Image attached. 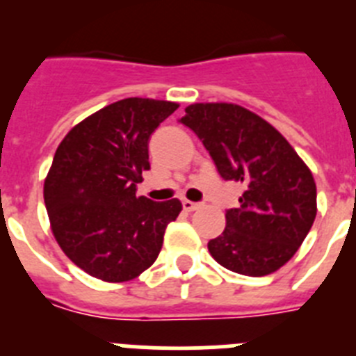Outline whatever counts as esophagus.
<instances>
[{"label":"esophagus","mask_w":356,"mask_h":356,"mask_svg":"<svg viewBox=\"0 0 356 356\" xmlns=\"http://www.w3.org/2000/svg\"><path fill=\"white\" fill-rule=\"evenodd\" d=\"M181 205H184V210H187V212H194V210H197L201 207L200 203H194V201H188V200H184Z\"/></svg>","instance_id":"34e87169"}]
</instances>
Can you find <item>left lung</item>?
<instances>
[{
	"mask_svg": "<svg viewBox=\"0 0 356 356\" xmlns=\"http://www.w3.org/2000/svg\"><path fill=\"white\" fill-rule=\"evenodd\" d=\"M181 124L200 137L222 180L241 181L238 209L209 242L217 264L244 276L278 271L294 257L317 213L316 181L275 127L234 103H194Z\"/></svg>",
	"mask_w": 356,
	"mask_h": 356,
	"instance_id": "8db88e82",
	"label": "left lung"
}]
</instances>
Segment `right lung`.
I'll list each match as a JSON object with an SVG mask.
<instances>
[{
	"label": "right lung",
	"instance_id": "add662e5",
	"mask_svg": "<svg viewBox=\"0 0 356 356\" xmlns=\"http://www.w3.org/2000/svg\"><path fill=\"white\" fill-rule=\"evenodd\" d=\"M178 103L127 97L71 128L44 180L53 235L71 262L103 282H128L162 250L178 200L137 196L149 169L147 143Z\"/></svg>",
	"mask_w": 356,
	"mask_h": 356
}]
</instances>
